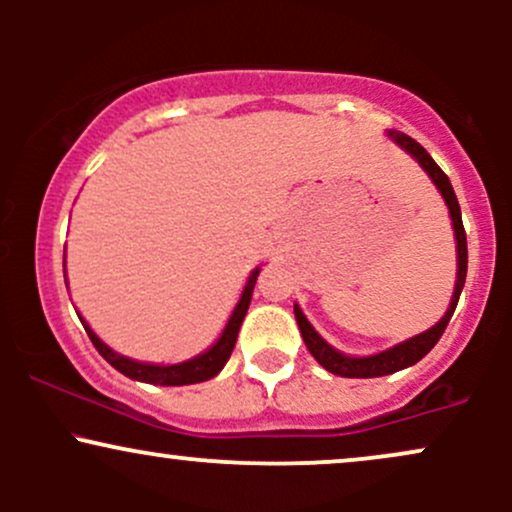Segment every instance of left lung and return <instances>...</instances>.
I'll return each instance as SVG.
<instances>
[{
	"mask_svg": "<svg viewBox=\"0 0 512 512\" xmlns=\"http://www.w3.org/2000/svg\"><path fill=\"white\" fill-rule=\"evenodd\" d=\"M387 137L395 142L399 149L407 151V154L424 168V173L431 178L436 190L443 197L445 207H448L450 221H452V231H455V248H457V279H455V291H452L450 305L445 310V315L440 317L433 327H428L426 332L416 334V337L404 339L390 349L380 351V354H370V356H349L342 354L339 349H334L330 342L320 337V332L310 325V320L305 317L301 310V305L293 303V315H296L298 330H301V337L308 351L313 354V358L320 363L322 368L330 370L334 375H342V378H380V375H390L397 373V370L414 366L424 358L433 346L438 344L440 334L445 332L448 327L452 313H455L457 301H460V293L464 289V279H467V236H464V226H462V211L460 204H457L455 190H452L448 175L438 168V163L428 156V151L421 146L419 142L407 137L404 132H397V129H387Z\"/></svg>",
	"mask_w": 512,
	"mask_h": 512,
	"instance_id": "1",
	"label": "left lung"
}]
</instances>
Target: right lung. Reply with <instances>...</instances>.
<instances>
[{
    "instance_id": "obj_1",
    "label": "right lung",
    "mask_w": 512,
    "mask_h": 512,
    "mask_svg": "<svg viewBox=\"0 0 512 512\" xmlns=\"http://www.w3.org/2000/svg\"><path fill=\"white\" fill-rule=\"evenodd\" d=\"M260 269L262 267H255L250 272L248 281H245V286H243V293H240L236 308H233L231 317H228L226 327H223L219 339H216L209 349H204L202 354L187 358V361H180V363H146V361H137V358L117 354V351L110 349V346L105 344L103 339L91 330V327H88V322L84 320V317H81L79 313L76 315H79L81 325H84L88 339H91L93 346H96L98 354H101L115 370H120L122 375H127V378L139 380V383L166 385V387L204 383V380L219 375L221 368L226 366L228 358H231V351H233V346H236L240 325H243L245 313H248V308H250V298H252V291H255V281H257V276H260Z\"/></svg>"
}]
</instances>
